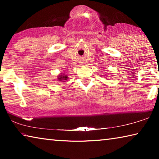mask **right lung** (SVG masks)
<instances>
[{
	"label": "right lung",
	"instance_id": "obj_1",
	"mask_svg": "<svg viewBox=\"0 0 159 159\" xmlns=\"http://www.w3.org/2000/svg\"><path fill=\"white\" fill-rule=\"evenodd\" d=\"M57 79V80H59V81H63V82H64V80H66L67 79H68V76H67L66 74L61 73L60 74L58 75Z\"/></svg>",
	"mask_w": 159,
	"mask_h": 159
}]
</instances>
